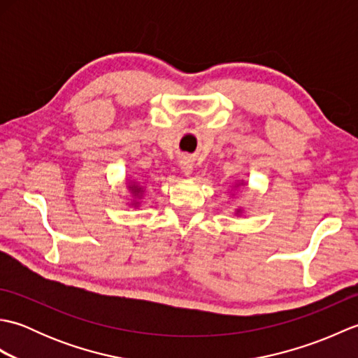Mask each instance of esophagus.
<instances>
[{
    "label": "esophagus",
    "mask_w": 358,
    "mask_h": 358,
    "mask_svg": "<svg viewBox=\"0 0 358 358\" xmlns=\"http://www.w3.org/2000/svg\"><path fill=\"white\" fill-rule=\"evenodd\" d=\"M181 169H183V172L185 173H191V171H192V164L189 163V162H183V164H181Z\"/></svg>",
    "instance_id": "esophagus-1"
}]
</instances>
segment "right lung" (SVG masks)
I'll return each mask as SVG.
<instances>
[{
	"label": "right lung",
	"mask_w": 358,
	"mask_h": 358,
	"mask_svg": "<svg viewBox=\"0 0 358 358\" xmlns=\"http://www.w3.org/2000/svg\"><path fill=\"white\" fill-rule=\"evenodd\" d=\"M134 192H135V194H138V192H140V189H135V191H134Z\"/></svg>",
	"instance_id": "add662e5"
}]
</instances>
